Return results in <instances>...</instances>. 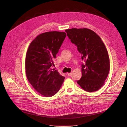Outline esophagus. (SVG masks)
I'll list each match as a JSON object with an SVG mask.
<instances>
[{"mask_svg":"<svg viewBox=\"0 0 127 127\" xmlns=\"http://www.w3.org/2000/svg\"><path fill=\"white\" fill-rule=\"evenodd\" d=\"M67 75H68V76H70L71 75V72H70V73H67Z\"/></svg>","mask_w":127,"mask_h":127,"instance_id":"obj_1","label":"esophagus"}]
</instances>
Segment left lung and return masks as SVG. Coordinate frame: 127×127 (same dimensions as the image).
I'll list each match as a JSON object with an SVG mask.
<instances>
[{"label": "left lung", "instance_id": "obj_1", "mask_svg": "<svg viewBox=\"0 0 127 127\" xmlns=\"http://www.w3.org/2000/svg\"><path fill=\"white\" fill-rule=\"evenodd\" d=\"M65 32L85 62L82 65V77L77 83L88 92L99 90L110 70L109 57L103 42L94 31L88 28H72Z\"/></svg>", "mask_w": 127, "mask_h": 127}]
</instances>
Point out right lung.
<instances>
[{
	"mask_svg": "<svg viewBox=\"0 0 127 127\" xmlns=\"http://www.w3.org/2000/svg\"><path fill=\"white\" fill-rule=\"evenodd\" d=\"M66 36L64 32L43 33L33 40L27 52V78L33 88L45 97L55 95L64 82L65 77L51 67Z\"/></svg>",
	"mask_w": 127,
	"mask_h": 127,
	"instance_id": "1",
	"label": "right lung"
}]
</instances>
